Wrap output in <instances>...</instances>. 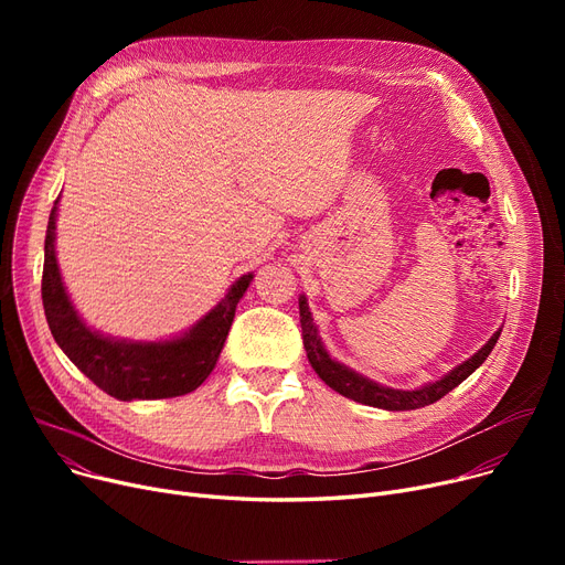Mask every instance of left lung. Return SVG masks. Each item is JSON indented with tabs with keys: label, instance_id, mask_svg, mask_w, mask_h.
Returning a JSON list of instances; mask_svg holds the SVG:
<instances>
[{
	"label": "left lung",
	"instance_id": "1",
	"mask_svg": "<svg viewBox=\"0 0 565 565\" xmlns=\"http://www.w3.org/2000/svg\"><path fill=\"white\" fill-rule=\"evenodd\" d=\"M300 322H302V339H305L307 358H309L313 371L318 373V377L345 398H352L362 405L390 409V412L419 409V407H426V405L439 401L441 396H447L451 390L458 387L462 380H467L488 360V354L492 352V348L501 334V330H497L481 350L473 352L469 360H465L462 364H458L454 371L441 375L439 380L428 382V384H424V387H417V390H394V387H387V384H380L358 371H352L350 366H345L332 358L318 334V328H316L305 295H300Z\"/></svg>",
	"mask_w": 565,
	"mask_h": 565
}]
</instances>
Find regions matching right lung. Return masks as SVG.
Masks as SVG:
<instances>
[{"instance_id": "add662e5", "label": "right lung", "mask_w": 565, "mask_h": 565, "mask_svg": "<svg viewBox=\"0 0 565 565\" xmlns=\"http://www.w3.org/2000/svg\"><path fill=\"white\" fill-rule=\"evenodd\" d=\"M56 196L45 235L43 307L50 332L66 358L96 387L118 401H156L183 396L213 373L228 337L237 302L254 275L237 277L228 292L183 334L164 341H130L92 330L73 307L56 263Z\"/></svg>"}]
</instances>
